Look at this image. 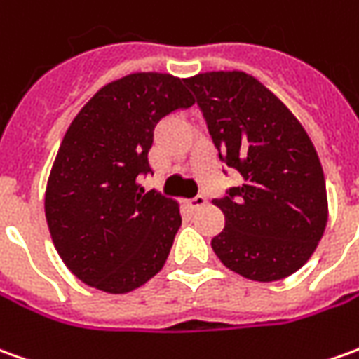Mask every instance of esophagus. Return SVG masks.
I'll return each instance as SVG.
<instances>
[{"mask_svg":"<svg viewBox=\"0 0 359 359\" xmlns=\"http://www.w3.org/2000/svg\"><path fill=\"white\" fill-rule=\"evenodd\" d=\"M187 204H188V208H190V210H200L202 205H205V196H204V194H198V196L190 198Z\"/></svg>","mask_w":359,"mask_h":359,"instance_id":"1","label":"esophagus"}]
</instances>
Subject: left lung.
<instances>
[{"mask_svg": "<svg viewBox=\"0 0 359 359\" xmlns=\"http://www.w3.org/2000/svg\"><path fill=\"white\" fill-rule=\"evenodd\" d=\"M184 85L219 159L243 177L214 200L225 227L212 249L229 270L255 282L292 276L315 252L328 219L325 175L307 132L252 75L208 72Z\"/></svg>", "mask_w": 359, "mask_h": 359, "instance_id": "obj_1", "label": "left lung"}]
</instances>
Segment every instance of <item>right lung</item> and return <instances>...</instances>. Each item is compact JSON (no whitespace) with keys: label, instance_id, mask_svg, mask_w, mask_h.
Masks as SVG:
<instances>
[{"label":"right lung","instance_id":"1","mask_svg":"<svg viewBox=\"0 0 359 359\" xmlns=\"http://www.w3.org/2000/svg\"><path fill=\"white\" fill-rule=\"evenodd\" d=\"M194 99L184 79L132 74L104 85L79 110L57 149L46 187V222L57 255L81 282L128 293L165 264L180 227L179 204L140 177L159 120Z\"/></svg>","mask_w":359,"mask_h":359}]
</instances>
